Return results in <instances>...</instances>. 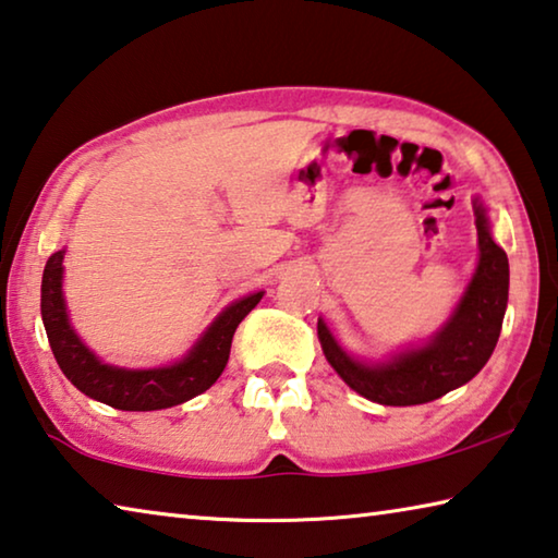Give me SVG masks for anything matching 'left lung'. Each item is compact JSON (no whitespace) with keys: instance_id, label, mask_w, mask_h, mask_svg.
<instances>
[{"instance_id":"1","label":"left lung","mask_w":558,"mask_h":558,"mask_svg":"<svg viewBox=\"0 0 558 558\" xmlns=\"http://www.w3.org/2000/svg\"><path fill=\"white\" fill-rule=\"evenodd\" d=\"M480 262L452 316L430 341L408 349L386 363H361L345 353L318 318V341L333 371L359 392L380 405H420L464 386L485 368L495 351L509 296V262L489 234L480 199H474Z\"/></svg>"}]
</instances>
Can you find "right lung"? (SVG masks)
<instances>
[{"label":"right lung","instance_id":"add662e5","mask_svg":"<svg viewBox=\"0 0 558 558\" xmlns=\"http://www.w3.org/2000/svg\"><path fill=\"white\" fill-rule=\"evenodd\" d=\"M61 279L63 250L51 254L41 277V318L53 359H57L63 376L98 403L118 410H138V413L180 405L213 386L222 376L227 359H230L236 326L264 296V291H257V294H250L227 306L182 361L162 365V368L131 371L100 363L94 351H88L84 341L78 339L69 324Z\"/></svg>","mask_w":558,"mask_h":558}]
</instances>
